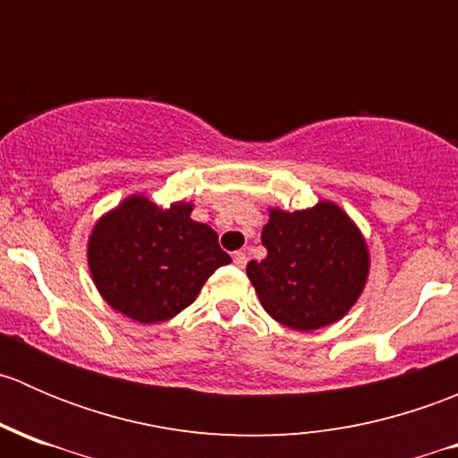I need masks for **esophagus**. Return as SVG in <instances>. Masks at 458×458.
<instances>
[{
  "mask_svg": "<svg viewBox=\"0 0 458 458\" xmlns=\"http://www.w3.org/2000/svg\"><path fill=\"white\" fill-rule=\"evenodd\" d=\"M233 261H234V266H237V267H243V266H246V261H248L246 252H234Z\"/></svg>",
  "mask_w": 458,
  "mask_h": 458,
  "instance_id": "34e87169",
  "label": "esophagus"
}]
</instances>
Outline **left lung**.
<instances>
[{"mask_svg": "<svg viewBox=\"0 0 458 458\" xmlns=\"http://www.w3.org/2000/svg\"><path fill=\"white\" fill-rule=\"evenodd\" d=\"M261 243L267 257L248 263L246 272L263 310L281 326L299 332L332 326L366 288V237L335 201L294 212L270 208Z\"/></svg>", "mask_w": 458, "mask_h": 458, "instance_id": "8db88e82", "label": "left lung"}]
</instances>
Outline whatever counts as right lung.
<instances>
[{"mask_svg":"<svg viewBox=\"0 0 458 458\" xmlns=\"http://www.w3.org/2000/svg\"><path fill=\"white\" fill-rule=\"evenodd\" d=\"M192 203L157 206L126 197L88 237V267L113 310L161 323L186 310L216 267L230 263L210 225L191 219Z\"/></svg>","mask_w":458,"mask_h":458,"instance_id":"obj_1","label":"right lung"}]
</instances>
